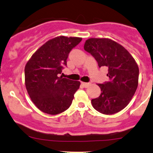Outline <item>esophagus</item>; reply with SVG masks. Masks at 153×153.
<instances>
[{
  "label": "esophagus",
  "instance_id": "1",
  "mask_svg": "<svg viewBox=\"0 0 153 153\" xmlns=\"http://www.w3.org/2000/svg\"><path fill=\"white\" fill-rule=\"evenodd\" d=\"M81 84H82V86H83L84 88H87V87H88L89 85H90L91 83H89V82H82Z\"/></svg>",
  "mask_w": 153,
  "mask_h": 153
}]
</instances>
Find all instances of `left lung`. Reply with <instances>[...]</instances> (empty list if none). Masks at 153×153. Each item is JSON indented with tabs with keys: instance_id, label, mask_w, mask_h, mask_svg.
I'll list each match as a JSON object with an SVG mask.
<instances>
[{
	"instance_id": "left-lung-1",
	"label": "left lung",
	"mask_w": 153,
	"mask_h": 153,
	"mask_svg": "<svg viewBox=\"0 0 153 153\" xmlns=\"http://www.w3.org/2000/svg\"><path fill=\"white\" fill-rule=\"evenodd\" d=\"M84 50L94 57L99 68H108L109 80L98 84L101 93L91 100L93 106L103 114L120 111L127 106L137 88V64L124 47L109 39H88Z\"/></svg>"
}]
</instances>
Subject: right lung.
<instances>
[{"label": "right lung", "instance_id": "right-lung-1", "mask_svg": "<svg viewBox=\"0 0 153 153\" xmlns=\"http://www.w3.org/2000/svg\"><path fill=\"white\" fill-rule=\"evenodd\" d=\"M80 37L60 36L47 41L33 54L25 66V85L31 101L39 110L51 115L71 106L80 82L62 76L70 52Z\"/></svg>", "mask_w": 153, "mask_h": 153}]
</instances>
